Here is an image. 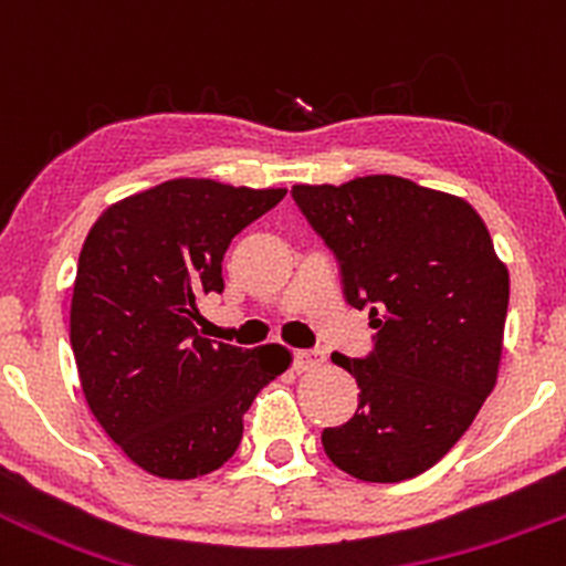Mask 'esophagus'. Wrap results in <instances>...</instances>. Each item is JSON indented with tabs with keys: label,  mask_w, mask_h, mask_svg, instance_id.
Here are the masks:
<instances>
[{
	"label": "esophagus",
	"mask_w": 566,
	"mask_h": 566,
	"mask_svg": "<svg viewBox=\"0 0 566 566\" xmlns=\"http://www.w3.org/2000/svg\"><path fill=\"white\" fill-rule=\"evenodd\" d=\"M324 360H327V355H324L322 349H300V352H294V368H296V371H313V368L322 366Z\"/></svg>",
	"instance_id": "1"
}]
</instances>
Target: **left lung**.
<instances>
[{
	"label": "left lung",
	"instance_id": "8db88e82",
	"mask_svg": "<svg viewBox=\"0 0 566 566\" xmlns=\"http://www.w3.org/2000/svg\"><path fill=\"white\" fill-rule=\"evenodd\" d=\"M291 198L333 250L346 302L377 329L366 357L333 355L360 396L349 421L322 432L324 451L360 481L429 471L497 379L509 272L484 220L462 198L399 176L296 184Z\"/></svg>",
	"mask_w": 566,
	"mask_h": 566
}]
</instances>
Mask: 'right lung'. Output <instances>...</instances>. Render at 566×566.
Here are the masks:
<instances>
[{
    "label": "right lung",
    "instance_id": "add662e5",
    "mask_svg": "<svg viewBox=\"0 0 566 566\" xmlns=\"http://www.w3.org/2000/svg\"><path fill=\"white\" fill-rule=\"evenodd\" d=\"M211 178H172L109 206L87 233L71 349L95 421L159 479H195L242 443L255 394L289 368L277 344L203 338L198 300L222 294L228 244L283 200Z\"/></svg>",
    "mask_w": 566,
    "mask_h": 566
}]
</instances>
